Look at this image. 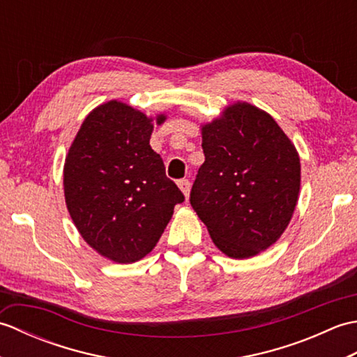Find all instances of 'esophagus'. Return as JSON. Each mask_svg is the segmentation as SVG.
Here are the masks:
<instances>
[{
  "label": "esophagus",
  "instance_id": "obj_1",
  "mask_svg": "<svg viewBox=\"0 0 357 357\" xmlns=\"http://www.w3.org/2000/svg\"><path fill=\"white\" fill-rule=\"evenodd\" d=\"M178 187L181 188V192L184 193L185 198H188V195H190V181H188V179H179L178 181Z\"/></svg>",
  "mask_w": 357,
  "mask_h": 357
}]
</instances>
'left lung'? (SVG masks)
I'll list each match as a JSON object with an SVG mask.
<instances>
[{
  "mask_svg": "<svg viewBox=\"0 0 357 357\" xmlns=\"http://www.w3.org/2000/svg\"><path fill=\"white\" fill-rule=\"evenodd\" d=\"M202 150L190 204L215 245L236 259L267 250L298 202L301 162L291 141L268 113L238 102L202 127Z\"/></svg>",
  "mask_w": 357,
  "mask_h": 357,
  "instance_id": "left-lung-1",
  "label": "left lung"
}]
</instances>
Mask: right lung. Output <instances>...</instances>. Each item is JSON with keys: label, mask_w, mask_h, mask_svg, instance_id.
Here are the masks:
<instances>
[{"label": "right lung", "mask_w": 357, "mask_h": 357, "mask_svg": "<svg viewBox=\"0 0 357 357\" xmlns=\"http://www.w3.org/2000/svg\"><path fill=\"white\" fill-rule=\"evenodd\" d=\"M151 130L139 110L105 102L89 113L66 158L64 195L75 225L90 247L119 264L150 253L185 199L150 147Z\"/></svg>", "instance_id": "1"}]
</instances>
